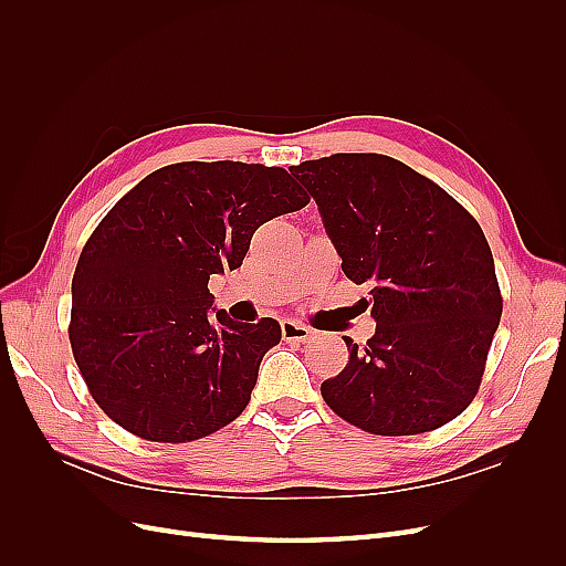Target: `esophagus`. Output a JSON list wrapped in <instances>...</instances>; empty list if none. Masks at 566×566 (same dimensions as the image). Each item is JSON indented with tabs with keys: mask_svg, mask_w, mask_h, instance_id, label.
<instances>
[{
	"mask_svg": "<svg viewBox=\"0 0 566 566\" xmlns=\"http://www.w3.org/2000/svg\"><path fill=\"white\" fill-rule=\"evenodd\" d=\"M281 331H283V339L285 342H306V339H312V328H306L304 323H300V321H293V318H287V321H283L281 323Z\"/></svg>",
	"mask_w": 566,
	"mask_h": 566,
	"instance_id": "esophagus-1",
	"label": "esophagus"
}]
</instances>
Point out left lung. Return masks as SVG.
Returning a JSON list of instances; mask_svg holds the SVG:
<instances>
[{
	"label": "left lung",
	"instance_id": "8db88e82",
	"mask_svg": "<svg viewBox=\"0 0 566 566\" xmlns=\"http://www.w3.org/2000/svg\"><path fill=\"white\" fill-rule=\"evenodd\" d=\"M316 200L342 271L370 293L375 335L321 385L339 418L373 434L437 430L470 406L503 300L476 219L434 181L378 153L290 167Z\"/></svg>",
	"mask_w": 566,
	"mask_h": 566
}]
</instances>
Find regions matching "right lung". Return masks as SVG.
Segmentation results:
<instances>
[{"label":"right lung","instance_id":"add662e5","mask_svg":"<svg viewBox=\"0 0 566 566\" xmlns=\"http://www.w3.org/2000/svg\"><path fill=\"white\" fill-rule=\"evenodd\" d=\"M306 202L283 167L233 160L160 167L117 200L77 260L67 331L111 420L181 443L243 413L281 325L231 321L208 281L243 264L269 219Z\"/></svg>","mask_w":566,"mask_h":566}]
</instances>
